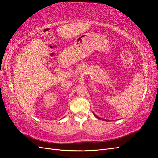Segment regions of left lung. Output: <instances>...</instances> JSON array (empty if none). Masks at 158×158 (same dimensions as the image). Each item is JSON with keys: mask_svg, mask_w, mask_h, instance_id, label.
Segmentation results:
<instances>
[{"mask_svg": "<svg viewBox=\"0 0 158 158\" xmlns=\"http://www.w3.org/2000/svg\"><path fill=\"white\" fill-rule=\"evenodd\" d=\"M93 114H94V115L95 116V118H98V119H103L102 118H99V117H98V116H97V115H95V114H94V112H93ZM104 120H105V119H104ZM106 121H107V120H106Z\"/></svg>", "mask_w": 158, "mask_h": 158, "instance_id": "8db88e82", "label": "left lung"}]
</instances>
